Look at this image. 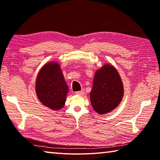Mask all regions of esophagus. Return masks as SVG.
<instances>
[{
    "label": "esophagus",
    "instance_id": "esophagus-1",
    "mask_svg": "<svg viewBox=\"0 0 160 160\" xmlns=\"http://www.w3.org/2000/svg\"><path fill=\"white\" fill-rule=\"evenodd\" d=\"M75 94H78V95H80V96H82L85 94V90H82L81 91H78V92H75Z\"/></svg>",
    "mask_w": 160,
    "mask_h": 160
}]
</instances>
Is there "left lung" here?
I'll list each match as a JSON object with an SVG mask.
<instances>
[{
    "label": "left lung",
    "mask_w": 160,
    "mask_h": 160,
    "mask_svg": "<svg viewBox=\"0 0 160 160\" xmlns=\"http://www.w3.org/2000/svg\"><path fill=\"white\" fill-rule=\"evenodd\" d=\"M123 92L122 80L114 66L104 64L95 72L90 95L97 113L105 114L112 112L121 103Z\"/></svg>",
    "instance_id": "1"
}]
</instances>
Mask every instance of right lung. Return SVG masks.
Segmentation results:
<instances>
[{
  "label": "right lung",
  "instance_id": "obj_1",
  "mask_svg": "<svg viewBox=\"0 0 160 160\" xmlns=\"http://www.w3.org/2000/svg\"><path fill=\"white\" fill-rule=\"evenodd\" d=\"M68 90L58 62H48L42 67L37 76L35 91L44 106L53 111L61 109Z\"/></svg>",
  "mask_w": 160,
  "mask_h": 160
}]
</instances>
